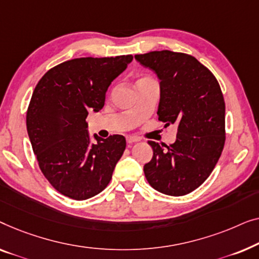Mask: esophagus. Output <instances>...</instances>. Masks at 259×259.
Masks as SVG:
<instances>
[{
    "label": "esophagus",
    "mask_w": 259,
    "mask_h": 259,
    "mask_svg": "<svg viewBox=\"0 0 259 259\" xmlns=\"http://www.w3.org/2000/svg\"><path fill=\"white\" fill-rule=\"evenodd\" d=\"M126 142H128L129 144H133V143H136V142H140V138L135 136H126Z\"/></svg>",
    "instance_id": "esophagus-1"
}]
</instances>
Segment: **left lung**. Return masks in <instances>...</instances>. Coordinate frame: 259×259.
<instances>
[{"instance_id": "1", "label": "left lung", "mask_w": 259, "mask_h": 259, "mask_svg": "<svg viewBox=\"0 0 259 259\" xmlns=\"http://www.w3.org/2000/svg\"><path fill=\"white\" fill-rule=\"evenodd\" d=\"M159 79L158 119L178 125L171 145L149 141L151 161L144 175L155 190L169 196L194 191L210 176L225 142V103L209 69L194 56L170 50L135 55Z\"/></svg>"}]
</instances>
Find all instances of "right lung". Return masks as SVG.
<instances>
[{
	"label": "right lung",
	"instance_id": "add662e5",
	"mask_svg": "<svg viewBox=\"0 0 259 259\" xmlns=\"http://www.w3.org/2000/svg\"><path fill=\"white\" fill-rule=\"evenodd\" d=\"M133 55L82 57L47 71L32 93L27 130L39 169L62 195L76 201L94 197L107 188L125 138L94 135L87 116L104 107L111 82L125 70Z\"/></svg>",
	"mask_w": 259,
	"mask_h": 259
}]
</instances>
